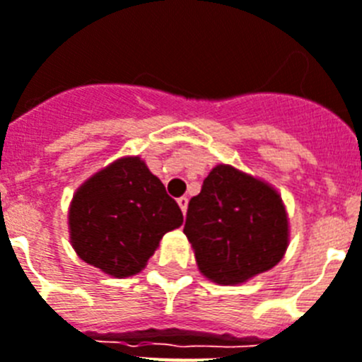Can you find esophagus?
<instances>
[{
    "instance_id": "obj_1",
    "label": "esophagus",
    "mask_w": 362,
    "mask_h": 362,
    "mask_svg": "<svg viewBox=\"0 0 362 362\" xmlns=\"http://www.w3.org/2000/svg\"><path fill=\"white\" fill-rule=\"evenodd\" d=\"M176 202H178V206H180L182 214L186 215V211H187V199H186V197H180V199L176 200Z\"/></svg>"
}]
</instances>
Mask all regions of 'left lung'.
<instances>
[{
    "label": "left lung",
    "mask_w": 362,
    "mask_h": 362,
    "mask_svg": "<svg viewBox=\"0 0 362 362\" xmlns=\"http://www.w3.org/2000/svg\"><path fill=\"white\" fill-rule=\"evenodd\" d=\"M184 233L200 274L217 285H241L285 256L289 215L269 182L218 163L189 200Z\"/></svg>",
    "instance_id": "left-lung-1"
}]
</instances>
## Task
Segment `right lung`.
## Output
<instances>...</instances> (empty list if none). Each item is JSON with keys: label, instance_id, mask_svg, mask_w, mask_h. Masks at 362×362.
<instances>
[{"label": "right lung", "instance_id": "right-lung-1", "mask_svg": "<svg viewBox=\"0 0 362 362\" xmlns=\"http://www.w3.org/2000/svg\"><path fill=\"white\" fill-rule=\"evenodd\" d=\"M182 211L139 156H123L93 173L73 193L69 243L77 256L112 278L145 269Z\"/></svg>", "mask_w": 362, "mask_h": 362}]
</instances>
